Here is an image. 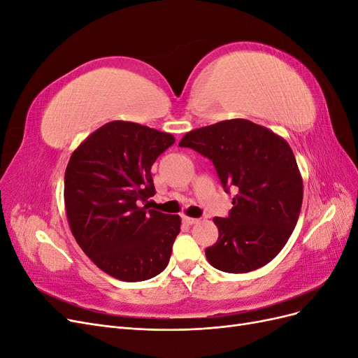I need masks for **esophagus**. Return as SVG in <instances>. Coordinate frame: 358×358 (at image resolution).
<instances>
[{
    "instance_id": "obj_1",
    "label": "esophagus",
    "mask_w": 358,
    "mask_h": 358,
    "mask_svg": "<svg viewBox=\"0 0 358 358\" xmlns=\"http://www.w3.org/2000/svg\"><path fill=\"white\" fill-rule=\"evenodd\" d=\"M182 221L185 222L187 225H194V224H199V222H200V220H197V218H189V216H183Z\"/></svg>"
}]
</instances>
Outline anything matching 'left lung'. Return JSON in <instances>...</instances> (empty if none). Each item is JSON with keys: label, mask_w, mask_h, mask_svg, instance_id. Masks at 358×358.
<instances>
[{"label": "left lung", "mask_w": 358, "mask_h": 358, "mask_svg": "<svg viewBox=\"0 0 358 358\" xmlns=\"http://www.w3.org/2000/svg\"><path fill=\"white\" fill-rule=\"evenodd\" d=\"M179 146L208 157L222 187H236L229 218L215 216L220 237L208 262L227 273H248L282 251L297 224L303 179L284 137L248 119H227L182 137Z\"/></svg>", "instance_id": "1"}]
</instances>
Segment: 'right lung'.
<instances>
[{
	"label": "right lung",
	"instance_id": "right-lung-1",
	"mask_svg": "<svg viewBox=\"0 0 358 358\" xmlns=\"http://www.w3.org/2000/svg\"><path fill=\"white\" fill-rule=\"evenodd\" d=\"M173 143L170 133L112 121L86 137L67 164L64 201L74 239L96 267L125 282L161 273L180 231L179 215L148 206L155 194L150 167Z\"/></svg>",
	"mask_w": 358,
	"mask_h": 358
}]
</instances>
